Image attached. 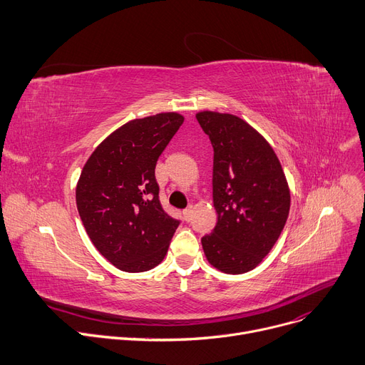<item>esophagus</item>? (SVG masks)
Segmentation results:
<instances>
[{
	"label": "esophagus",
	"instance_id": "1",
	"mask_svg": "<svg viewBox=\"0 0 365 365\" xmlns=\"http://www.w3.org/2000/svg\"><path fill=\"white\" fill-rule=\"evenodd\" d=\"M183 217H185L186 222L190 220V217H192V207H187V208L183 210Z\"/></svg>",
	"mask_w": 365,
	"mask_h": 365
}]
</instances>
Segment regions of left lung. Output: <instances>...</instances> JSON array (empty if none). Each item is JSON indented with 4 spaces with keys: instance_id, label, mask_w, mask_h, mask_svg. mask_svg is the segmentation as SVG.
<instances>
[{
    "instance_id": "8db88e82",
    "label": "left lung",
    "mask_w": 365,
    "mask_h": 365,
    "mask_svg": "<svg viewBox=\"0 0 365 365\" xmlns=\"http://www.w3.org/2000/svg\"><path fill=\"white\" fill-rule=\"evenodd\" d=\"M198 123L212 150L217 225L201 239L208 262L226 274L247 273L279 239L290 208L282 164L251 125L237 115L201 111Z\"/></svg>"
}]
</instances>
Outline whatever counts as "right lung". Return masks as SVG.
Segmentation results:
<instances>
[{"mask_svg":"<svg viewBox=\"0 0 365 365\" xmlns=\"http://www.w3.org/2000/svg\"><path fill=\"white\" fill-rule=\"evenodd\" d=\"M183 120L179 113L130 120L83 165L76 186L79 215L95 248L121 272L154 269L180 223L160 204L155 164Z\"/></svg>","mask_w":365,"mask_h":365,"instance_id":"add662e5","label":"right lung"}]
</instances>
